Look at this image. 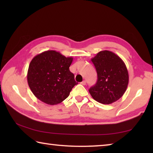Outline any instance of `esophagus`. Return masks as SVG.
<instances>
[{
  "mask_svg": "<svg viewBox=\"0 0 153 153\" xmlns=\"http://www.w3.org/2000/svg\"><path fill=\"white\" fill-rule=\"evenodd\" d=\"M86 80H84V81H82V82H81V84H82V85H86Z\"/></svg>",
  "mask_w": 153,
  "mask_h": 153,
  "instance_id": "esophagus-1",
  "label": "esophagus"
}]
</instances>
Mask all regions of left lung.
<instances>
[{
    "instance_id": "1",
    "label": "left lung",
    "mask_w": 153,
    "mask_h": 153,
    "mask_svg": "<svg viewBox=\"0 0 153 153\" xmlns=\"http://www.w3.org/2000/svg\"><path fill=\"white\" fill-rule=\"evenodd\" d=\"M97 72L98 79L89 89L97 102L109 105L122 97L126 91L129 75L122 59L113 52L102 51L91 59Z\"/></svg>"
}]
</instances>
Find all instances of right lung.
I'll return each instance as SVG.
<instances>
[{
  "label": "right lung",
  "instance_id": "obj_1",
  "mask_svg": "<svg viewBox=\"0 0 153 153\" xmlns=\"http://www.w3.org/2000/svg\"><path fill=\"white\" fill-rule=\"evenodd\" d=\"M73 57H65L56 51H46L31 61L27 79L35 97L46 104L63 102L78 83L69 71Z\"/></svg>",
  "mask_w": 153,
  "mask_h": 153
}]
</instances>
